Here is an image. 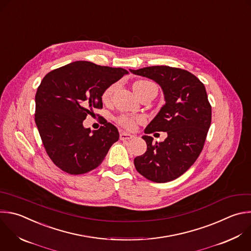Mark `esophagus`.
<instances>
[{
    "label": "esophagus",
    "mask_w": 251,
    "mask_h": 251,
    "mask_svg": "<svg viewBox=\"0 0 251 251\" xmlns=\"http://www.w3.org/2000/svg\"><path fill=\"white\" fill-rule=\"evenodd\" d=\"M135 136L128 133V132H121L120 133V140L122 141H125V140H130V139H133Z\"/></svg>",
    "instance_id": "obj_1"
}]
</instances>
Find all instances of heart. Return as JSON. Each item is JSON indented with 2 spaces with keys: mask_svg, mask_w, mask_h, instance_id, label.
I'll use <instances>...</instances> for the list:
<instances>
[{
  "mask_svg": "<svg viewBox=\"0 0 251 251\" xmlns=\"http://www.w3.org/2000/svg\"><path fill=\"white\" fill-rule=\"evenodd\" d=\"M151 85H153V83H151L148 80H138L133 85V90H134L135 94L137 95V94H139L140 92L144 91L145 89H147L148 87H150ZM115 88H116V86L112 85V86H110L109 88H107L105 90V92L102 95V100L104 101H107V100H110ZM142 120H143V118H141V117H131V116H128V115H121L117 118V121L121 125H123L124 127H126L128 129H133L135 127L136 123L141 122Z\"/></svg>",
  "mask_w": 251,
  "mask_h": 251,
  "instance_id": "obj_1",
  "label": "heart"
}]
</instances>
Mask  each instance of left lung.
Wrapping results in <instances>:
<instances>
[{"label":"left lung","instance_id":"8db88e82","mask_svg":"<svg viewBox=\"0 0 251 251\" xmlns=\"http://www.w3.org/2000/svg\"><path fill=\"white\" fill-rule=\"evenodd\" d=\"M131 73L152 79L161 88L165 103L145 129L147 151L136 156L137 172L164 183L182 176L199 156L211 125L212 108L203 83L188 71L152 66ZM166 131L163 142L152 144L149 133Z\"/></svg>","mask_w":251,"mask_h":251}]
</instances>
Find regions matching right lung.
I'll list each match as a JSON object with an SVG mask.
<instances>
[{
  "instance_id": "add662e5",
  "label": "right lung",
  "mask_w": 251,
  "mask_h": 251,
  "mask_svg": "<svg viewBox=\"0 0 251 251\" xmlns=\"http://www.w3.org/2000/svg\"><path fill=\"white\" fill-rule=\"evenodd\" d=\"M129 74L122 68L75 61L51 71L35 95V123L52 161L70 175L89 173L102 162L119 133L105 122L99 130L83 127L94 109L102 108V95Z\"/></svg>"
}]
</instances>
